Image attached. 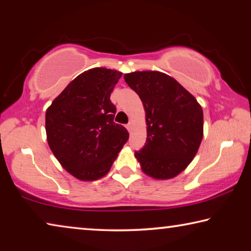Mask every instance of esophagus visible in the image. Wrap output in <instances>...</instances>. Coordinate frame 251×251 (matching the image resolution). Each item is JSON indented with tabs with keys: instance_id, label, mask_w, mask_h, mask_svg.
Listing matches in <instances>:
<instances>
[{
	"instance_id": "34e87169",
	"label": "esophagus",
	"mask_w": 251,
	"mask_h": 251,
	"mask_svg": "<svg viewBox=\"0 0 251 251\" xmlns=\"http://www.w3.org/2000/svg\"><path fill=\"white\" fill-rule=\"evenodd\" d=\"M133 123H129V124H127V129H128V131H131V130H133Z\"/></svg>"
}]
</instances>
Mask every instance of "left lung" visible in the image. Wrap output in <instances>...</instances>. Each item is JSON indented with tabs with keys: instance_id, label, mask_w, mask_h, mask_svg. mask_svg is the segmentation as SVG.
I'll return each mask as SVG.
<instances>
[{
	"instance_id": "left-lung-1",
	"label": "left lung",
	"mask_w": 251,
	"mask_h": 251,
	"mask_svg": "<svg viewBox=\"0 0 251 251\" xmlns=\"http://www.w3.org/2000/svg\"><path fill=\"white\" fill-rule=\"evenodd\" d=\"M124 79L145 108L146 144L135 151L142 171L155 179L176 177L192 163L201 146V106L175 78L161 72H133Z\"/></svg>"
}]
</instances>
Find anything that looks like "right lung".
I'll list each match as a JSON object with an SVG mask.
<instances>
[{
    "instance_id": "1",
    "label": "right lung",
    "mask_w": 251,
    "mask_h": 251,
    "mask_svg": "<svg viewBox=\"0 0 251 251\" xmlns=\"http://www.w3.org/2000/svg\"><path fill=\"white\" fill-rule=\"evenodd\" d=\"M122 74L105 67L85 71L46 109L50 151L63 168L79 180L104 177L128 141L125 127L114 123L116 107L110 101Z\"/></svg>"
}]
</instances>
